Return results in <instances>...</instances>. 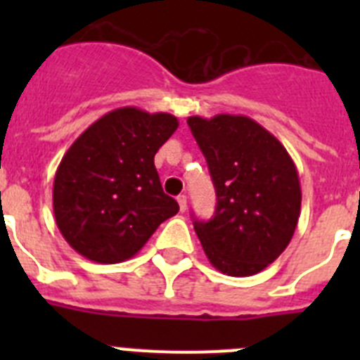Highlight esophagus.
Segmentation results:
<instances>
[{"mask_svg":"<svg viewBox=\"0 0 360 360\" xmlns=\"http://www.w3.org/2000/svg\"><path fill=\"white\" fill-rule=\"evenodd\" d=\"M176 200H178V205H180V211L186 212L187 211V196L186 195H180Z\"/></svg>","mask_w":360,"mask_h":360,"instance_id":"esophagus-1","label":"esophagus"}]
</instances>
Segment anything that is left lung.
Wrapping results in <instances>:
<instances>
[{
    "label": "left lung",
    "instance_id": "left-lung-1",
    "mask_svg": "<svg viewBox=\"0 0 360 360\" xmlns=\"http://www.w3.org/2000/svg\"><path fill=\"white\" fill-rule=\"evenodd\" d=\"M207 160L216 211L195 221L214 269L234 278L262 272L287 249L301 214V184L285 146L245 115L189 117Z\"/></svg>",
    "mask_w": 360,
    "mask_h": 360
}]
</instances>
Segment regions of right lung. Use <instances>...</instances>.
Masks as SVG:
<instances>
[{
  "label": "right lung",
  "instance_id": "1",
  "mask_svg": "<svg viewBox=\"0 0 360 360\" xmlns=\"http://www.w3.org/2000/svg\"><path fill=\"white\" fill-rule=\"evenodd\" d=\"M176 128L171 113L117 108L70 146L53 178V216L75 252L97 263L126 262L176 214L155 167Z\"/></svg>",
  "mask_w": 360,
  "mask_h": 360
}]
</instances>
